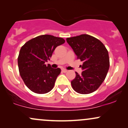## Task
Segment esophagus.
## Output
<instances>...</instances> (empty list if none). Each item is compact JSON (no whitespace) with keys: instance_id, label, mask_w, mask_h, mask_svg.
<instances>
[{"instance_id":"34e87169","label":"esophagus","mask_w":128,"mask_h":128,"mask_svg":"<svg viewBox=\"0 0 128 128\" xmlns=\"http://www.w3.org/2000/svg\"><path fill=\"white\" fill-rule=\"evenodd\" d=\"M62 72H64V73H67V72H68V70H66V69H62Z\"/></svg>"}]
</instances>
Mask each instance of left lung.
<instances>
[{
  "instance_id": "obj_1",
  "label": "left lung",
  "mask_w": 128,
  "mask_h": 128,
  "mask_svg": "<svg viewBox=\"0 0 128 128\" xmlns=\"http://www.w3.org/2000/svg\"><path fill=\"white\" fill-rule=\"evenodd\" d=\"M67 42L72 48L78 59L83 62L84 71L77 72L71 84L79 94H86L95 92L106 78L110 68L108 52L99 40L87 34L67 38Z\"/></svg>"
}]
</instances>
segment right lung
Listing matches in <instances>:
<instances>
[{
  "mask_svg": "<svg viewBox=\"0 0 128 128\" xmlns=\"http://www.w3.org/2000/svg\"><path fill=\"white\" fill-rule=\"evenodd\" d=\"M64 42L62 38L42 35L29 40L21 48L18 56L19 73L32 92L45 94L54 88L61 69L51 68L45 62L51 58L55 48Z\"/></svg>",
  "mask_w": 128,
  "mask_h": 128,
  "instance_id": "add662e5",
  "label": "right lung"
}]
</instances>
